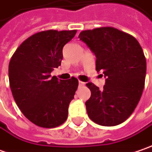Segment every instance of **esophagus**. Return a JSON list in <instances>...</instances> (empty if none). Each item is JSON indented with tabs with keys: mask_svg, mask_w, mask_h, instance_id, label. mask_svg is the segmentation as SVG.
Here are the masks:
<instances>
[{
	"mask_svg": "<svg viewBox=\"0 0 152 152\" xmlns=\"http://www.w3.org/2000/svg\"><path fill=\"white\" fill-rule=\"evenodd\" d=\"M84 84H85V83L79 81V87H83V86H84Z\"/></svg>",
	"mask_w": 152,
	"mask_h": 152,
	"instance_id": "esophagus-1",
	"label": "esophagus"
}]
</instances>
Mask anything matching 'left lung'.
Returning <instances> with one entry per match:
<instances>
[{
  "label": "left lung",
  "mask_w": 152,
  "mask_h": 152,
  "mask_svg": "<svg viewBox=\"0 0 152 152\" xmlns=\"http://www.w3.org/2000/svg\"><path fill=\"white\" fill-rule=\"evenodd\" d=\"M79 38L95 54L96 70L104 75L100 90L87 83L91 97L86 101L89 118L99 125L111 127L126 121L141 98L146 60L139 42L113 27L83 30Z\"/></svg>",
  "instance_id": "obj_1"
}]
</instances>
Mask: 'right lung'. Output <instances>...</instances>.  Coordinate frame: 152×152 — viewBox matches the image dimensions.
I'll list each match as a JSON object with an SVG mask.
<instances>
[{"mask_svg": "<svg viewBox=\"0 0 152 152\" xmlns=\"http://www.w3.org/2000/svg\"><path fill=\"white\" fill-rule=\"evenodd\" d=\"M76 30H45L26 39L11 58L9 83L13 99L24 116L37 126L56 128L68 116L78 80L51 77L61 65L64 46Z\"/></svg>", "mask_w": 152, "mask_h": 152, "instance_id": "add662e5", "label": "right lung"}]
</instances>
